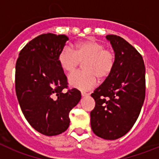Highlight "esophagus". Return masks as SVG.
<instances>
[{"instance_id": "1", "label": "esophagus", "mask_w": 159, "mask_h": 159, "mask_svg": "<svg viewBox=\"0 0 159 159\" xmlns=\"http://www.w3.org/2000/svg\"><path fill=\"white\" fill-rule=\"evenodd\" d=\"M88 95H89V94H88V93H86V92H81V95H82L83 97L88 96Z\"/></svg>"}]
</instances>
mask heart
Returning <instances> with one entry per match:
<instances>
[{
    "label": "heart",
    "mask_w": 159,
    "mask_h": 159,
    "mask_svg": "<svg viewBox=\"0 0 159 159\" xmlns=\"http://www.w3.org/2000/svg\"><path fill=\"white\" fill-rule=\"evenodd\" d=\"M57 61L61 69L71 74L76 70L80 63L83 69L70 75L68 83L73 88L88 91L94 88L98 78L105 80L111 74L116 63L115 52L105 48L104 44L95 39L79 41L74 43L73 49L63 48L57 56Z\"/></svg>",
    "instance_id": "1"
}]
</instances>
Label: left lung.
<instances>
[{"instance_id": "8db88e82", "label": "left lung", "mask_w": 159, "mask_h": 159, "mask_svg": "<svg viewBox=\"0 0 159 159\" xmlns=\"http://www.w3.org/2000/svg\"><path fill=\"white\" fill-rule=\"evenodd\" d=\"M106 38L116 63L111 74L91 95L95 101L91 127L97 136L115 140L127 134L139 116L145 99V65L141 54L123 38Z\"/></svg>"}]
</instances>
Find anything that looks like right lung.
<instances>
[{
    "mask_svg": "<svg viewBox=\"0 0 159 159\" xmlns=\"http://www.w3.org/2000/svg\"><path fill=\"white\" fill-rule=\"evenodd\" d=\"M68 37L46 33L21 49L16 63L15 88L25 119L47 136L61 134L69 127V112L81 99L75 88H67V77L57 61Z\"/></svg>",
    "mask_w": 159,
    "mask_h": 159,
    "instance_id": "add662e5",
    "label": "right lung"
}]
</instances>
